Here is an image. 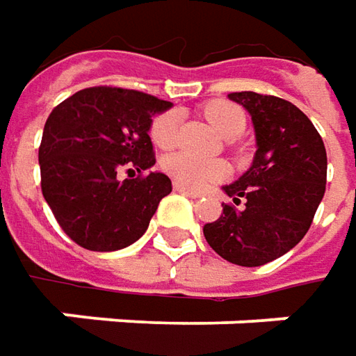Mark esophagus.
Masks as SVG:
<instances>
[{"label":"esophagus","mask_w":356,"mask_h":356,"mask_svg":"<svg viewBox=\"0 0 356 356\" xmlns=\"http://www.w3.org/2000/svg\"><path fill=\"white\" fill-rule=\"evenodd\" d=\"M174 190H176V192H180V194H184V196H188V198H200V196H202L200 192H196V190H190V188H186V186H182L180 182H174Z\"/></svg>","instance_id":"34e87169"}]
</instances>
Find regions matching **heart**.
Segmentation results:
<instances>
[{
	"label": "heart",
	"mask_w": 356,
	"mask_h": 356,
	"mask_svg": "<svg viewBox=\"0 0 356 356\" xmlns=\"http://www.w3.org/2000/svg\"><path fill=\"white\" fill-rule=\"evenodd\" d=\"M204 115L216 129V132L227 140L239 136L245 129L243 111L227 101L208 103L204 108ZM178 120L180 117L176 111H166V113L158 115L150 124L152 144L158 148H170L172 144L176 143ZM162 168L166 174H170L176 182L188 186V188H194V190H202L213 182L224 180L229 172L227 164L222 160H200V158L190 156L186 152H172L168 156L162 158Z\"/></svg>",
	"instance_id": "1"
}]
</instances>
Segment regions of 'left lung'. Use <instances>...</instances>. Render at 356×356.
Here are the masks:
<instances>
[{
	"label": "left lung",
	"mask_w": 356,
	"mask_h": 356,
	"mask_svg": "<svg viewBox=\"0 0 356 356\" xmlns=\"http://www.w3.org/2000/svg\"><path fill=\"white\" fill-rule=\"evenodd\" d=\"M227 99L250 113L257 150L248 172L224 186L236 206L222 204L224 212L204 226V238L229 264L257 267L307 234L325 194L327 152L313 122L289 101L253 90Z\"/></svg>",
	"instance_id": "left-lung-1"
}]
</instances>
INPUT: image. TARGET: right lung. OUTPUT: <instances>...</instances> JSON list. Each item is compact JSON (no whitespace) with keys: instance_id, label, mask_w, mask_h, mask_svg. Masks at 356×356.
<instances>
[{"instance_id":"add662e5","label":"right lung","mask_w":356,"mask_h":356,"mask_svg":"<svg viewBox=\"0 0 356 356\" xmlns=\"http://www.w3.org/2000/svg\"><path fill=\"white\" fill-rule=\"evenodd\" d=\"M170 106L138 90L92 87L49 115L39 146L41 190L81 248L117 252L148 229L160 200L172 192L170 178L150 170L156 158L148 132L152 117ZM120 170H129L127 181L118 178Z\"/></svg>"}]
</instances>
